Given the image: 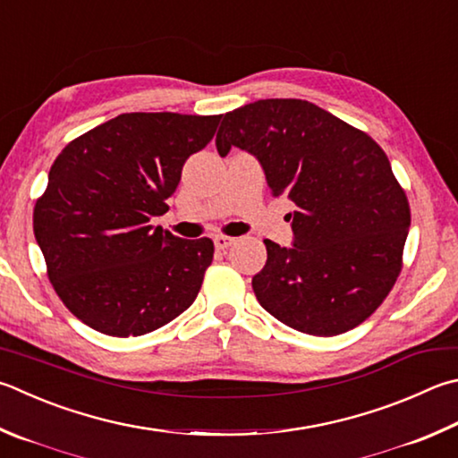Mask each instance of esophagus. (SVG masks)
<instances>
[{
  "mask_svg": "<svg viewBox=\"0 0 458 458\" xmlns=\"http://www.w3.org/2000/svg\"><path fill=\"white\" fill-rule=\"evenodd\" d=\"M232 244H234V238L224 236V234L214 236V246L218 248V250H226V248H228V246H232Z\"/></svg>",
  "mask_w": 458,
  "mask_h": 458,
  "instance_id": "esophagus-1",
  "label": "esophagus"
}]
</instances>
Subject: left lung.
I'll return each mask as SVG.
<instances>
[{"label": "left lung", "instance_id": "1", "mask_svg": "<svg viewBox=\"0 0 458 458\" xmlns=\"http://www.w3.org/2000/svg\"><path fill=\"white\" fill-rule=\"evenodd\" d=\"M216 148L246 149L274 196L294 204L293 246L264 240L252 278L266 312L312 336L359 327L401 274L411 208L382 148L306 99H258L224 114Z\"/></svg>", "mask_w": 458, "mask_h": 458}]
</instances>
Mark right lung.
<instances>
[{
  "label": "right lung",
  "mask_w": 458,
  "mask_h": 458,
  "mask_svg": "<svg viewBox=\"0 0 458 458\" xmlns=\"http://www.w3.org/2000/svg\"><path fill=\"white\" fill-rule=\"evenodd\" d=\"M222 115L120 114L70 142L33 208V234L57 296L107 336H142L200 293L210 238L152 226L168 212L182 168L214 138Z\"/></svg>",
  "instance_id": "add662e5"
}]
</instances>
